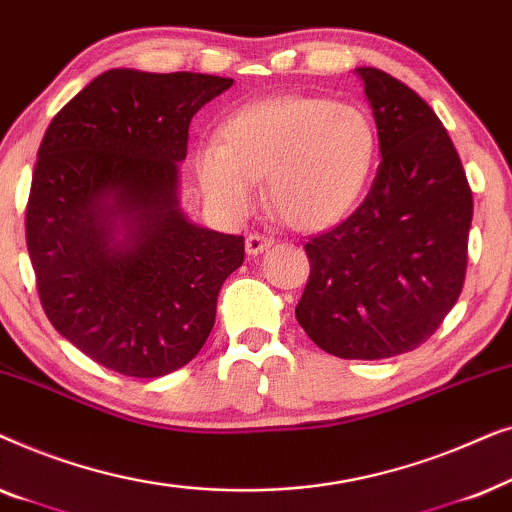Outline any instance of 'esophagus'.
I'll return each instance as SVG.
<instances>
[{"instance_id":"1","label":"esophagus","mask_w":512,"mask_h":512,"mask_svg":"<svg viewBox=\"0 0 512 512\" xmlns=\"http://www.w3.org/2000/svg\"><path fill=\"white\" fill-rule=\"evenodd\" d=\"M268 247H272V240H270V237L258 235V233H251V235L247 237V254H249V256H258V254H263V251L268 249Z\"/></svg>"}]
</instances>
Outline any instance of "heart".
Listing matches in <instances>:
<instances>
[{
    "label": "heart",
    "instance_id": "obj_1",
    "mask_svg": "<svg viewBox=\"0 0 512 512\" xmlns=\"http://www.w3.org/2000/svg\"><path fill=\"white\" fill-rule=\"evenodd\" d=\"M377 135L359 107L317 95H279L247 104L219 128V144L195 153V174L219 214L240 221L268 202L286 226L324 230L366 191Z\"/></svg>",
    "mask_w": 512,
    "mask_h": 512
}]
</instances>
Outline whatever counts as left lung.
Masks as SVG:
<instances>
[{
	"label": "left lung",
	"instance_id": "8db88e82",
	"mask_svg": "<svg viewBox=\"0 0 512 512\" xmlns=\"http://www.w3.org/2000/svg\"><path fill=\"white\" fill-rule=\"evenodd\" d=\"M382 163L366 200L305 244L296 319L340 359H389L431 338L464 289L473 193L450 135L415 90L359 67Z\"/></svg>",
	"mask_w": 512,
	"mask_h": 512
}]
</instances>
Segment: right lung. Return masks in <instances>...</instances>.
Instances as JSON below:
<instances>
[{
  "label": "right lung",
  "mask_w": 512,
  "mask_h": 512,
  "mask_svg": "<svg viewBox=\"0 0 512 512\" xmlns=\"http://www.w3.org/2000/svg\"><path fill=\"white\" fill-rule=\"evenodd\" d=\"M233 86L212 74L109 69L41 139L25 237L41 307L62 338L128 377L186 366L214 328L244 237L181 214L191 118Z\"/></svg>",
  "instance_id": "right-lung-1"
}]
</instances>
